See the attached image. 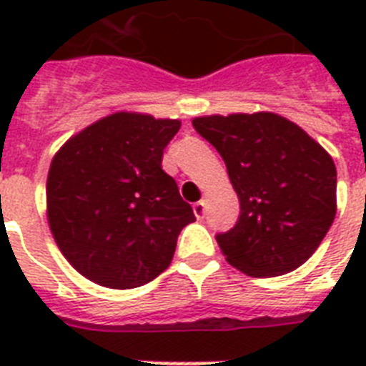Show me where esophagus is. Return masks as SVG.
I'll use <instances>...</instances> for the list:
<instances>
[{"instance_id": "34e87169", "label": "esophagus", "mask_w": 366, "mask_h": 366, "mask_svg": "<svg viewBox=\"0 0 366 366\" xmlns=\"http://www.w3.org/2000/svg\"><path fill=\"white\" fill-rule=\"evenodd\" d=\"M194 212H195V217L203 218L205 217V203L203 201H197V203H194Z\"/></svg>"}]
</instances>
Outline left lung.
<instances>
[{
  "label": "left lung",
  "instance_id": "left-lung-1",
  "mask_svg": "<svg viewBox=\"0 0 366 366\" xmlns=\"http://www.w3.org/2000/svg\"><path fill=\"white\" fill-rule=\"evenodd\" d=\"M194 129L222 155L239 218L218 247L252 277H275L317 250L336 217L335 161L289 119L258 112L195 117Z\"/></svg>",
  "mask_w": 366,
  "mask_h": 366
}]
</instances>
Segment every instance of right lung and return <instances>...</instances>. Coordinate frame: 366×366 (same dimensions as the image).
<instances>
[{
    "label": "right lung",
    "mask_w": 366,
    "mask_h": 366,
    "mask_svg": "<svg viewBox=\"0 0 366 366\" xmlns=\"http://www.w3.org/2000/svg\"><path fill=\"white\" fill-rule=\"evenodd\" d=\"M178 119L117 112L71 137L51 161L47 218L66 260L94 283L134 289L165 272L194 222L161 169Z\"/></svg>",
    "instance_id": "add662e5"
}]
</instances>
